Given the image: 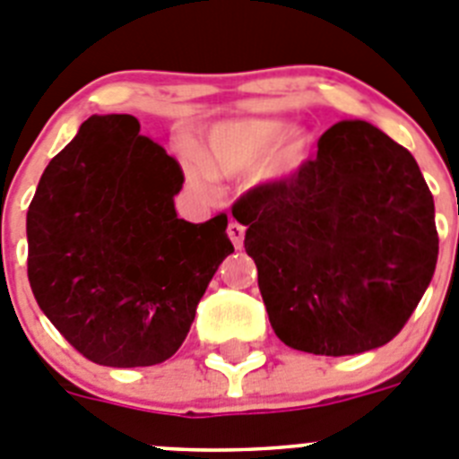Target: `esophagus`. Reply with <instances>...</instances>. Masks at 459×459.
<instances>
[{
    "mask_svg": "<svg viewBox=\"0 0 459 459\" xmlns=\"http://www.w3.org/2000/svg\"><path fill=\"white\" fill-rule=\"evenodd\" d=\"M229 238H230V242H233L235 249H242V245H245V226L238 224V221H230Z\"/></svg>",
    "mask_w": 459,
    "mask_h": 459,
    "instance_id": "34e87169",
    "label": "esophagus"
}]
</instances>
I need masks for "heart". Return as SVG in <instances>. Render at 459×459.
<instances>
[{"label": "heart", "mask_w": 459, "mask_h": 459, "mask_svg": "<svg viewBox=\"0 0 459 459\" xmlns=\"http://www.w3.org/2000/svg\"><path fill=\"white\" fill-rule=\"evenodd\" d=\"M307 134L292 132L286 137V123L274 118H245L221 123L208 134L204 151V169L212 176L235 178L265 162L267 171L281 176L290 173L308 158Z\"/></svg>", "instance_id": "1"}]
</instances>
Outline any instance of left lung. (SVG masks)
<instances>
[{
  "instance_id": "obj_1",
  "label": "left lung",
  "mask_w": 459,
  "mask_h": 459,
  "mask_svg": "<svg viewBox=\"0 0 459 459\" xmlns=\"http://www.w3.org/2000/svg\"><path fill=\"white\" fill-rule=\"evenodd\" d=\"M270 325L288 348L348 357L386 345L435 274V201L411 152L342 121L290 178L233 205Z\"/></svg>"
}]
</instances>
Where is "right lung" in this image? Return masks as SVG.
Listing matches in <instances>:
<instances>
[{
    "label": "right lung",
    "mask_w": 459,
    "mask_h": 459,
    "mask_svg": "<svg viewBox=\"0 0 459 459\" xmlns=\"http://www.w3.org/2000/svg\"><path fill=\"white\" fill-rule=\"evenodd\" d=\"M185 173L130 114L91 117L52 158L27 212L40 311L89 361L137 368L178 352L221 260L224 212L178 220Z\"/></svg>",
    "instance_id": "1"
}]
</instances>
